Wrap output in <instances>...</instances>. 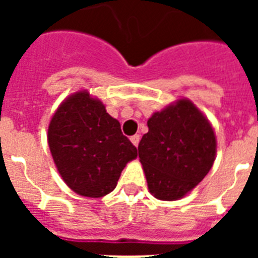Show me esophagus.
I'll use <instances>...</instances> for the list:
<instances>
[{
	"mask_svg": "<svg viewBox=\"0 0 258 258\" xmlns=\"http://www.w3.org/2000/svg\"><path fill=\"white\" fill-rule=\"evenodd\" d=\"M139 141H141V137L139 135H134V137H131V142H133V145L135 146V147H138V145H139Z\"/></svg>",
	"mask_w": 258,
	"mask_h": 258,
	"instance_id": "obj_1",
	"label": "esophagus"
}]
</instances>
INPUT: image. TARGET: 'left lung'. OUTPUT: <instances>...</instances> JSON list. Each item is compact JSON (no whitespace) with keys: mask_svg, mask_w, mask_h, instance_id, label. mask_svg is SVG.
<instances>
[{"mask_svg":"<svg viewBox=\"0 0 258 258\" xmlns=\"http://www.w3.org/2000/svg\"><path fill=\"white\" fill-rule=\"evenodd\" d=\"M138 146L147 186L155 198L176 201L210 171L217 153L210 121L188 99H179L147 120Z\"/></svg>","mask_w":258,"mask_h":258,"instance_id":"1","label":"left lung"}]
</instances>
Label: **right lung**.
<instances>
[{
    "label": "right lung",
    "instance_id": "right-lung-1",
    "mask_svg": "<svg viewBox=\"0 0 258 258\" xmlns=\"http://www.w3.org/2000/svg\"><path fill=\"white\" fill-rule=\"evenodd\" d=\"M48 145L67 186L88 198L112 191L125 165L138 157L120 123L88 91L75 92L58 105L48 127Z\"/></svg>",
    "mask_w": 258,
    "mask_h": 258
}]
</instances>
